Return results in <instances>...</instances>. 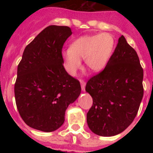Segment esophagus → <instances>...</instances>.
<instances>
[{"label": "esophagus", "instance_id": "obj_1", "mask_svg": "<svg viewBox=\"0 0 153 153\" xmlns=\"http://www.w3.org/2000/svg\"><path fill=\"white\" fill-rule=\"evenodd\" d=\"M79 82H80V84H81L82 91H85V86H86V82H85V81H84V80H82V79H80V80H79Z\"/></svg>", "mask_w": 153, "mask_h": 153}]
</instances>
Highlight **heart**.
Wrapping results in <instances>:
<instances>
[{"label":"heart","mask_w":153,"mask_h":153,"mask_svg":"<svg viewBox=\"0 0 153 153\" xmlns=\"http://www.w3.org/2000/svg\"><path fill=\"white\" fill-rule=\"evenodd\" d=\"M115 40L108 32L83 36L73 41L70 49L62 52L67 71L71 75L76 74L84 59L85 64L94 72L102 71L108 64L114 52Z\"/></svg>","instance_id":"heart-1"}]
</instances>
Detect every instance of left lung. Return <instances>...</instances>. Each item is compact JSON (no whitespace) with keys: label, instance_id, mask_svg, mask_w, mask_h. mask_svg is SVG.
I'll return each instance as SVG.
<instances>
[{"label":"left lung","instance_id":"8db88e82","mask_svg":"<svg viewBox=\"0 0 153 153\" xmlns=\"http://www.w3.org/2000/svg\"><path fill=\"white\" fill-rule=\"evenodd\" d=\"M143 76L137 54L121 36L106 67L86 83L93 98L86 121L94 133L112 137L128 128L142 100Z\"/></svg>","mask_w":153,"mask_h":153}]
</instances>
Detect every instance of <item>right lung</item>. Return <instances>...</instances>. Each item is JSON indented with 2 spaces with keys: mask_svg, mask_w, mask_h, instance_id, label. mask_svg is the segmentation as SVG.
I'll return each mask as SVG.
<instances>
[{
  "mask_svg": "<svg viewBox=\"0 0 153 153\" xmlns=\"http://www.w3.org/2000/svg\"><path fill=\"white\" fill-rule=\"evenodd\" d=\"M71 34L67 26L51 25L24 51L14 92L19 114L31 128L43 132L58 129L68 105L81 93L79 81L62 64V46Z\"/></svg>",
  "mask_w": 153,
  "mask_h": 153,
  "instance_id": "right-lung-1",
  "label": "right lung"
}]
</instances>
